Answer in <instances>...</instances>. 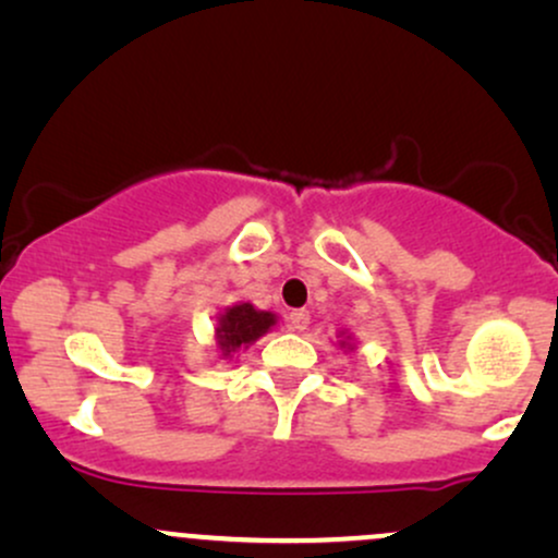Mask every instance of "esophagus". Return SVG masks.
I'll return each instance as SVG.
<instances>
[{
  "label": "esophagus",
  "instance_id": "obj_1",
  "mask_svg": "<svg viewBox=\"0 0 558 558\" xmlns=\"http://www.w3.org/2000/svg\"><path fill=\"white\" fill-rule=\"evenodd\" d=\"M288 319H291V328L293 330H306V328H310V312H306V310H296V312H291V317H288Z\"/></svg>",
  "mask_w": 558,
  "mask_h": 558
}]
</instances>
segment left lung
<instances>
[{
	"mask_svg": "<svg viewBox=\"0 0 558 558\" xmlns=\"http://www.w3.org/2000/svg\"><path fill=\"white\" fill-rule=\"evenodd\" d=\"M341 345H349V341H341Z\"/></svg>",
	"mask_w": 558,
	"mask_h": 558,
	"instance_id": "8db88e82",
	"label": "left lung"
}]
</instances>
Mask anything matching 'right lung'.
Segmentation results:
<instances>
[{"label":"right lung","instance_id":"1","mask_svg":"<svg viewBox=\"0 0 558 558\" xmlns=\"http://www.w3.org/2000/svg\"><path fill=\"white\" fill-rule=\"evenodd\" d=\"M278 323V317L272 312H262L248 301H239V304L226 306L220 317H217V349L222 351V356H233L239 349H248L259 336H265L272 325Z\"/></svg>","mask_w":558,"mask_h":558}]
</instances>
